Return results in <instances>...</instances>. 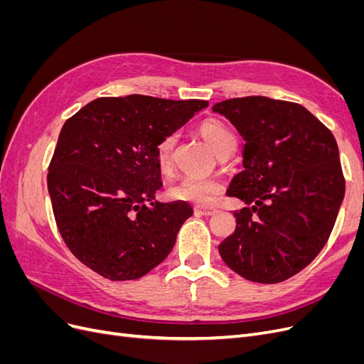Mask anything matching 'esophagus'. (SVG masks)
Here are the masks:
<instances>
[{
  "label": "esophagus",
  "mask_w": 364,
  "mask_h": 364,
  "mask_svg": "<svg viewBox=\"0 0 364 364\" xmlns=\"http://www.w3.org/2000/svg\"><path fill=\"white\" fill-rule=\"evenodd\" d=\"M196 211L202 215H214L217 213V208L213 206H196Z\"/></svg>",
  "instance_id": "esophagus-1"
}]
</instances>
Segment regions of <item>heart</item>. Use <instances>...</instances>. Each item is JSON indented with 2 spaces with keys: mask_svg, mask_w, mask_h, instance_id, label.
<instances>
[{
  "mask_svg": "<svg viewBox=\"0 0 364 364\" xmlns=\"http://www.w3.org/2000/svg\"><path fill=\"white\" fill-rule=\"evenodd\" d=\"M200 134L208 141V144L218 156L229 149H235L237 138L228 124L220 119H206L200 124ZM176 142L174 135L165 136L156 146V161L161 171H168L173 162V147ZM223 191V183L217 178H200V176H183L174 182L168 194L171 199L186 200L197 205H209L215 196Z\"/></svg>",
  "mask_w": 364,
  "mask_h": 364,
  "instance_id": "1",
  "label": "heart"
}]
</instances>
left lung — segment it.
<instances>
[{
  "label": "left lung",
  "mask_w": 364,
  "mask_h": 364,
  "mask_svg": "<svg viewBox=\"0 0 364 364\" xmlns=\"http://www.w3.org/2000/svg\"><path fill=\"white\" fill-rule=\"evenodd\" d=\"M246 144L228 196L246 206L218 252L253 282L277 284L305 269L331 235L345 176L334 135L301 105L252 95L215 103Z\"/></svg>",
  "instance_id": "8db88e82"
}]
</instances>
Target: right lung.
<instances>
[{"label":"right lung","instance_id":"obj_1","mask_svg":"<svg viewBox=\"0 0 364 364\" xmlns=\"http://www.w3.org/2000/svg\"><path fill=\"white\" fill-rule=\"evenodd\" d=\"M206 106L138 94L100 97L65 121L47 183L59 232L85 266L129 281L167 258L193 208L155 200L162 186L156 146Z\"/></svg>","mask_w":364,"mask_h":364}]
</instances>
